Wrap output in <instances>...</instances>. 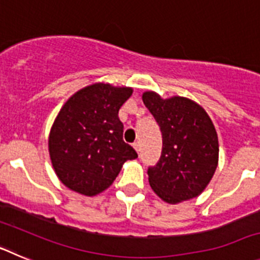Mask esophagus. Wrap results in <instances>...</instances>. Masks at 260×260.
Returning a JSON list of instances; mask_svg holds the SVG:
<instances>
[{
	"mask_svg": "<svg viewBox=\"0 0 260 260\" xmlns=\"http://www.w3.org/2000/svg\"><path fill=\"white\" fill-rule=\"evenodd\" d=\"M133 147H134L137 152H139V151H141V144H139V142H135V143L133 144Z\"/></svg>",
	"mask_w": 260,
	"mask_h": 260,
	"instance_id": "obj_1",
	"label": "esophagus"
}]
</instances>
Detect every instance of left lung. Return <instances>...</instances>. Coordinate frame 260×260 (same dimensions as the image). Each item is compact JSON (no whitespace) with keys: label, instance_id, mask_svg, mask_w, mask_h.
Wrapping results in <instances>:
<instances>
[{"label":"left lung","instance_id":"1","mask_svg":"<svg viewBox=\"0 0 260 260\" xmlns=\"http://www.w3.org/2000/svg\"><path fill=\"white\" fill-rule=\"evenodd\" d=\"M142 99L162 135L161 156L147 171L151 187L171 204L198 197L219 161V141L212 121L190 99H161L153 91L144 92Z\"/></svg>","mask_w":260,"mask_h":260}]
</instances>
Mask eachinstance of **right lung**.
Listing matches in <instances>:
<instances>
[{
	"instance_id": "right-lung-1",
	"label": "right lung",
	"mask_w": 260,
	"mask_h": 260,
	"mask_svg": "<svg viewBox=\"0 0 260 260\" xmlns=\"http://www.w3.org/2000/svg\"><path fill=\"white\" fill-rule=\"evenodd\" d=\"M130 87L95 83L79 89L61 108L50 128L49 155L66 187L93 197L108 189L123 162L138 157L122 139L118 110Z\"/></svg>"
}]
</instances>
